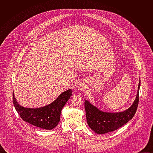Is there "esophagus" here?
Here are the masks:
<instances>
[{
	"instance_id": "1",
	"label": "esophagus",
	"mask_w": 153,
	"mask_h": 153,
	"mask_svg": "<svg viewBox=\"0 0 153 153\" xmlns=\"http://www.w3.org/2000/svg\"><path fill=\"white\" fill-rule=\"evenodd\" d=\"M83 88H84V87L83 86V85H80V90H83Z\"/></svg>"
}]
</instances>
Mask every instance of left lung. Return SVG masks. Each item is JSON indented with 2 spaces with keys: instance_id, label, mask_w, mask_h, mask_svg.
Instances as JSON below:
<instances>
[{
  "instance_id": "left-lung-1",
  "label": "left lung",
  "mask_w": 153,
  "mask_h": 153,
  "mask_svg": "<svg viewBox=\"0 0 153 153\" xmlns=\"http://www.w3.org/2000/svg\"><path fill=\"white\" fill-rule=\"evenodd\" d=\"M140 80L138 86L136 98L128 110L120 113H105L99 111L87 100L85 101V108L87 123L91 129L97 134H105L122 127L134 116L139 104V88Z\"/></svg>"
}]
</instances>
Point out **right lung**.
<instances>
[{"label": "right lung", "instance_id": "add662e5", "mask_svg": "<svg viewBox=\"0 0 153 153\" xmlns=\"http://www.w3.org/2000/svg\"><path fill=\"white\" fill-rule=\"evenodd\" d=\"M71 90L62 93L53 102L39 108H27L21 106L13 93L14 106L23 120L39 128L52 129L60 121L62 109L71 96Z\"/></svg>", "mask_w": 153, "mask_h": 153}]
</instances>
